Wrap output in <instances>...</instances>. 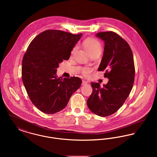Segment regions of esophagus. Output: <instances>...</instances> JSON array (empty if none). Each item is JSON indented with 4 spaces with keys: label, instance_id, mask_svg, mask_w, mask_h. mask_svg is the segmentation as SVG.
<instances>
[{
    "label": "esophagus",
    "instance_id": "34e87169",
    "mask_svg": "<svg viewBox=\"0 0 157 157\" xmlns=\"http://www.w3.org/2000/svg\"><path fill=\"white\" fill-rule=\"evenodd\" d=\"M87 83H88V82H87V81H85V80H83V81H82V85H86V84H87Z\"/></svg>",
    "mask_w": 157,
    "mask_h": 157
}]
</instances>
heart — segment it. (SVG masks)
<instances>
[{"mask_svg": "<svg viewBox=\"0 0 157 157\" xmlns=\"http://www.w3.org/2000/svg\"><path fill=\"white\" fill-rule=\"evenodd\" d=\"M83 45L86 50L90 53L94 52L97 51H101L102 46L101 43L95 39L88 38L83 42ZM78 48V45H75L71 51V54L74 55ZM91 69L88 67H84L82 69V73L85 76L90 75L91 72Z\"/></svg>", "mask_w": 157, "mask_h": 157, "instance_id": "heart-1", "label": "heart"}]
</instances>
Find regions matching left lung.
<instances>
[{"mask_svg": "<svg viewBox=\"0 0 157 157\" xmlns=\"http://www.w3.org/2000/svg\"><path fill=\"white\" fill-rule=\"evenodd\" d=\"M96 36L105 42L98 71H105L104 77L109 81L103 87L99 83H90L93 90L87 105L93 113L105 117L117 112L129 96L134 82V61L129 45L117 33L102 32Z\"/></svg>", "mask_w": 157, "mask_h": 157, "instance_id": "8db88e82", "label": "left lung"}]
</instances>
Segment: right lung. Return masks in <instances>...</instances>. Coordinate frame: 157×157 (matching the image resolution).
I'll return each instance as SVG.
<instances>
[{"instance_id": "1", "label": "right lung", "mask_w": 157, "mask_h": 157, "mask_svg": "<svg viewBox=\"0 0 157 157\" xmlns=\"http://www.w3.org/2000/svg\"><path fill=\"white\" fill-rule=\"evenodd\" d=\"M82 33L47 30L35 37L22 60V79L32 104L40 111L53 114L65 108L81 86V78H57L59 63L68 60Z\"/></svg>"}]
</instances>
